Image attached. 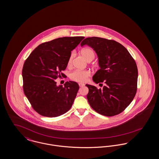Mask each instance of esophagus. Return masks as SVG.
<instances>
[{
	"mask_svg": "<svg viewBox=\"0 0 159 159\" xmlns=\"http://www.w3.org/2000/svg\"><path fill=\"white\" fill-rule=\"evenodd\" d=\"M79 86H80V87H82V86H85V84H82V83H79Z\"/></svg>",
	"mask_w": 159,
	"mask_h": 159,
	"instance_id": "34e87169",
	"label": "esophagus"
}]
</instances>
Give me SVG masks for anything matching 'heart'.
Segmentation results:
<instances>
[{"label": "heart", "instance_id": "1", "mask_svg": "<svg viewBox=\"0 0 159 159\" xmlns=\"http://www.w3.org/2000/svg\"><path fill=\"white\" fill-rule=\"evenodd\" d=\"M82 56L87 61H93L95 57V52L94 50L90 48H84L80 51ZM74 54L72 53L70 56L67 65L68 66H71L73 59ZM91 72L89 70H75L70 75V78L74 81L78 82H85L86 81L88 77L90 75Z\"/></svg>", "mask_w": 159, "mask_h": 159}]
</instances>
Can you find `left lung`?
I'll list each match as a JSON object with an SVG mask.
<instances>
[{"instance_id":"1","label":"left lung","mask_w":159,"mask_h":159,"mask_svg":"<svg viewBox=\"0 0 159 159\" xmlns=\"http://www.w3.org/2000/svg\"><path fill=\"white\" fill-rule=\"evenodd\" d=\"M94 49L98 57L100 69L93 77L102 89L86 84L89 89L88 101L100 114L114 116L122 112L131 103L137 91L138 70L128 51L119 42L92 37L80 43Z\"/></svg>"}]
</instances>
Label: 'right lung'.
<instances>
[{
    "label": "right lung",
    "instance_id": "right-lung-1",
    "mask_svg": "<svg viewBox=\"0 0 159 159\" xmlns=\"http://www.w3.org/2000/svg\"><path fill=\"white\" fill-rule=\"evenodd\" d=\"M85 37H63L39 45L25 61L22 69L24 91L39 114L56 117L71 108L79 86L74 81L64 86L55 81L67 66L71 51ZM62 76L65 75L61 74Z\"/></svg>",
    "mask_w": 159,
    "mask_h": 159
}]
</instances>
